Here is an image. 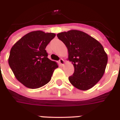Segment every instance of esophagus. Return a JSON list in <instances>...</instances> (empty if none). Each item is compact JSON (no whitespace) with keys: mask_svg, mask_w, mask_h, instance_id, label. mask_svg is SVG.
<instances>
[{"mask_svg":"<svg viewBox=\"0 0 120 120\" xmlns=\"http://www.w3.org/2000/svg\"><path fill=\"white\" fill-rule=\"evenodd\" d=\"M59 63L61 65H64V64H65V61H64V59H62V58H60V60H59Z\"/></svg>","mask_w":120,"mask_h":120,"instance_id":"esophagus-1","label":"esophagus"}]
</instances>
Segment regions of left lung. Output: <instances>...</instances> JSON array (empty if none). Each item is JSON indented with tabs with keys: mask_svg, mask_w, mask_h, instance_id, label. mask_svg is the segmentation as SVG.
I'll return each mask as SVG.
<instances>
[{
	"mask_svg": "<svg viewBox=\"0 0 120 120\" xmlns=\"http://www.w3.org/2000/svg\"><path fill=\"white\" fill-rule=\"evenodd\" d=\"M57 37L67 47L68 60L74 66L70 82L81 90L90 89L101 79L107 65L108 56L101 44L76 30L59 33Z\"/></svg>",
	"mask_w": 120,
	"mask_h": 120,
	"instance_id": "left-lung-1",
	"label": "left lung"
}]
</instances>
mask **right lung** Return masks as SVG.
Listing matches in <instances>:
<instances>
[{
  "label": "right lung",
  "mask_w": 120,
  "mask_h": 120,
  "mask_svg": "<svg viewBox=\"0 0 120 120\" xmlns=\"http://www.w3.org/2000/svg\"><path fill=\"white\" fill-rule=\"evenodd\" d=\"M55 37L53 33L34 31L22 37L12 47L8 64L16 79L26 87L35 89L45 85L58 68L56 62L48 58L45 50Z\"/></svg>",
  "instance_id": "obj_1"
}]
</instances>
